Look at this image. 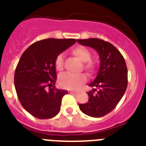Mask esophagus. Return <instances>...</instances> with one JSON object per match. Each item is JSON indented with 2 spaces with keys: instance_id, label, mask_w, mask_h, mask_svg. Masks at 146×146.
Wrapping results in <instances>:
<instances>
[{
  "instance_id": "1",
  "label": "esophagus",
  "mask_w": 146,
  "mask_h": 146,
  "mask_svg": "<svg viewBox=\"0 0 146 146\" xmlns=\"http://www.w3.org/2000/svg\"><path fill=\"white\" fill-rule=\"evenodd\" d=\"M68 92H70V93H71V94H75L76 93L75 91H73V90H68Z\"/></svg>"
}]
</instances>
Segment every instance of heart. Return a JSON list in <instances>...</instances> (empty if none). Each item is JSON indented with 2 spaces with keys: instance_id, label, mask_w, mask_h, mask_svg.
<instances>
[{
  "instance_id": "heart-1",
  "label": "heart",
  "mask_w": 146,
  "mask_h": 146,
  "mask_svg": "<svg viewBox=\"0 0 146 146\" xmlns=\"http://www.w3.org/2000/svg\"><path fill=\"white\" fill-rule=\"evenodd\" d=\"M71 54L83 62V69L87 72L88 75L93 76L98 71V64L95 61L92 60V53L84 46H76L70 51ZM54 65L57 70L61 71L64 68V58L62 54L57 55L54 60ZM87 76L85 73L71 74L64 73L59 78V85L61 88L67 89H75L82 84L85 83Z\"/></svg>"
}]
</instances>
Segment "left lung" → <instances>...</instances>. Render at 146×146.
Listing matches in <instances>:
<instances>
[{
    "mask_svg": "<svg viewBox=\"0 0 146 146\" xmlns=\"http://www.w3.org/2000/svg\"><path fill=\"white\" fill-rule=\"evenodd\" d=\"M83 46L98 51L100 67L98 76L89 84L94 88L87 92L88 103L79 104L85 115L100 118L110 113L118 105L127 87V68L124 57L110 42L98 38L77 40Z\"/></svg>",
    "mask_w": 146,
    "mask_h": 146,
    "instance_id": "1",
    "label": "left lung"
}]
</instances>
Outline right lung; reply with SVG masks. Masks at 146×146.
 Listing matches in <instances>:
<instances>
[{
	"mask_svg": "<svg viewBox=\"0 0 146 146\" xmlns=\"http://www.w3.org/2000/svg\"><path fill=\"white\" fill-rule=\"evenodd\" d=\"M75 42V39H45L31 45L20 58L14 76L15 91L24 109L35 118H52L61 110L67 92L54 86V60Z\"/></svg>",
	"mask_w": 146,
	"mask_h": 146,
	"instance_id": "1",
	"label": "right lung"
}]
</instances>
